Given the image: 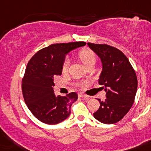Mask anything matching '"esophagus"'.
Here are the masks:
<instances>
[{
  "label": "esophagus",
  "instance_id": "1",
  "mask_svg": "<svg viewBox=\"0 0 151 151\" xmlns=\"http://www.w3.org/2000/svg\"><path fill=\"white\" fill-rule=\"evenodd\" d=\"M78 96H79V97H84V99H87V100L90 99V97L88 96V95H84V94H83V93H78Z\"/></svg>",
  "mask_w": 151,
  "mask_h": 151
}]
</instances>
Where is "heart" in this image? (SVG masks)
Returning a JSON list of instances; mask_svg holds the SVG:
<instances>
[{
    "instance_id": "1",
    "label": "heart",
    "mask_w": 151,
    "mask_h": 151,
    "mask_svg": "<svg viewBox=\"0 0 151 151\" xmlns=\"http://www.w3.org/2000/svg\"><path fill=\"white\" fill-rule=\"evenodd\" d=\"M79 57L82 63H84L85 67H88L91 64L95 65L96 62V55L92 50H81L79 52ZM70 66V60L68 58H66L63 60V66H62V70L63 72L67 71Z\"/></svg>"
}]
</instances>
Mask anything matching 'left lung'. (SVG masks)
Listing matches in <instances>:
<instances>
[{"label": "left lung", "mask_w": 151, "mask_h": 151, "mask_svg": "<svg viewBox=\"0 0 151 151\" xmlns=\"http://www.w3.org/2000/svg\"><path fill=\"white\" fill-rule=\"evenodd\" d=\"M88 45L101 60L103 68L99 83L105 87L106 92L105 100L98 99L100 107L93 116L102 123H116L124 117L134 102L137 74L128 58L119 50L107 44L88 42Z\"/></svg>", "instance_id": "8db88e82"}]
</instances>
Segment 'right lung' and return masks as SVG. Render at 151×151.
<instances>
[{
	"label": "right lung",
	"instance_id": "right-lung-1",
	"mask_svg": "<svg viewBox=\"0 0 151 151\" xmlns=\"http://www.w3.org/2000/svg\"><path fill=\"white\" fill-rule=\"evenodd\" d=\"M85 42L56 43L39 50L27 64L22 81L24 102L35 118L46 124L54 125L70 114L72 104L78 99L76 92L56 96L53 78L61 75L65 54Z\"/></svg>",
	"mask_w": 151,
	"mask_h": 151
}]
</instances>
